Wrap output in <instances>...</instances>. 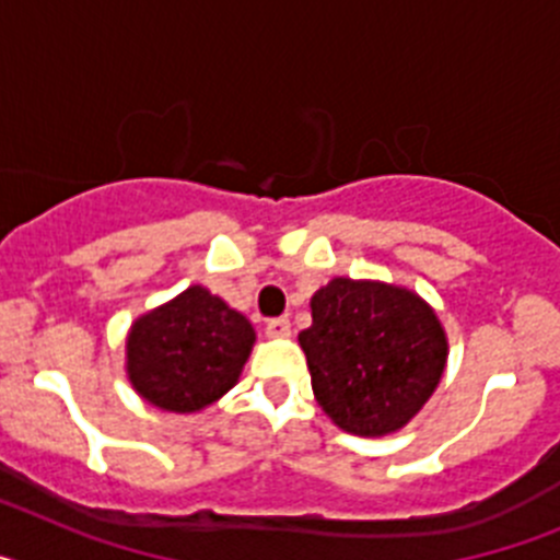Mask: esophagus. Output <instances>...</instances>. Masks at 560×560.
I'll return each instance as SVG.
<instances>
[{
    "mask_svg": "<svg viewBox=\"0 0 560 560\" xmlns=\"http://www.w3.org/2000/svg\"><path fill=\"white\" fill-rule=\"evenodd\" d=\"M289 334H291V323L285 319V316H275V319L266 323V336H271V339H283V336Z\"/></svg>",
    "mask_w": 560,
    "mask_h": 560,
    "instance_id": "1",
    "label": "esophagus"
}]
</instances>
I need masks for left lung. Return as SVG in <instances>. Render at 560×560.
Masks as SVG:
<instances>
[{"mask_svg": "<svg viewBox=\"0 0 560 560\" xmlns=\"http://www.w3.org/2000/svg\"><path fill=\"white\" fill-rule=\"evenodd\" d=\"M300 334L319 407L361 438L398 432L446 368V334L418 294L336 277L311 300Z\"/></svg>", "mask_w": 560, "mask_h": 560, "instance_id": "1", "label": "left lung"}]
</instances>
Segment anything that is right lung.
<instances>
[{
  "label": "right lung",
  "instance_id": "obj_1",
  "mask_svg": "<svg viewBox=\"0 0 560 560\" xmlns=\"http://www.w3.org/2000/svg\"><path fill=\"white\" fill-rule=\"evenodd\" d=\"M255 345L249 319L201 285L137 319L128 334V375L137 393L167 412L219 400Z\"/></svg>",
  "mask_w": 560,
  "mask_h": 560
}]
</instances>
